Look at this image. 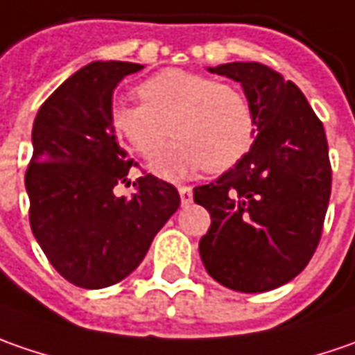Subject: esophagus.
I'll list each match as a JSON object with an SVG mask.
<instances>
[{
  "label": "esophagus",
  "mask_w": 355,
  "mask_h": 355,
  "mask_svg": "<svg viewBox=\"0 0 355 355\" xmlns=\"http://www.w3.org/2000/svg\"><path fill=\"white\" fill-rule=\"evenodd\" d=\"M178 194H180V202L182 205L193 202V189L191 187H178Z\"/></svg>",
  "instance_id": "obj_1"
}]
</instances>
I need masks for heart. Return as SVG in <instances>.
<instances>
[{"instance_id":"obj_1","label":"heart","mask_w":355,"mask_h":355,"mask_svg":"<svg viewBox=\"0 0 355 355\" xmlns=\"http://www.w3.org/2000/svg\"><path fill=\"white\" fill-rule=\"evenodd\" d=\"M143 103L115 101L109 125L116 137L153 157L168 132L178 139L148 162L150 173L182 178L198 168L220 173L250 150L254 115L236 87L189 71H161L139 85Z\"/></svg>"}]
</instances>
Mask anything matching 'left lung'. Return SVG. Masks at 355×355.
Wrapping results in <instances>:
<instances>
[{
	"label": "left lung",
	"mask_w": 355,
	"mask_h": 355,
	"mask_svg": "<svg viewBox=\"0 0 355 355\" xmlns=\"http://www.w3.org/2000/svg\"><path fill=\"white\" fill-rule=\"evenodd\" d=\"M208 71L240 83L256 139L232 168L193 191L212 218L198 252L218 284L268 292L306 268L322 236L331 191L326 132L300 89L266 65Z\"/></svg>",
	"instance_id": "8db88e82"
}]
</instances>
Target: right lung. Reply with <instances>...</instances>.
I'll use <instances>...</instances> for the list:
<instances>
[{
    "instance_id": "add662e5",
    "label": "right lung",
    "mask_w": 355,
    "mask_h": 355,
    "mask_svg": "<svg viewBox=\"0 0 355 355\" xmlns=\"http://www.w3.org/2000/svg\"><path fill=\"white\" fill-rule=\"evenodd\" d=\"M141 69L93 61L57 87L33 121L25 173L31 232L53 268L87 290L127 278L180 205L177 189L153 175L132 182L131 198L113 193L132 164L109 125L113 91Z\"/></svg>"
}]
</instances>
